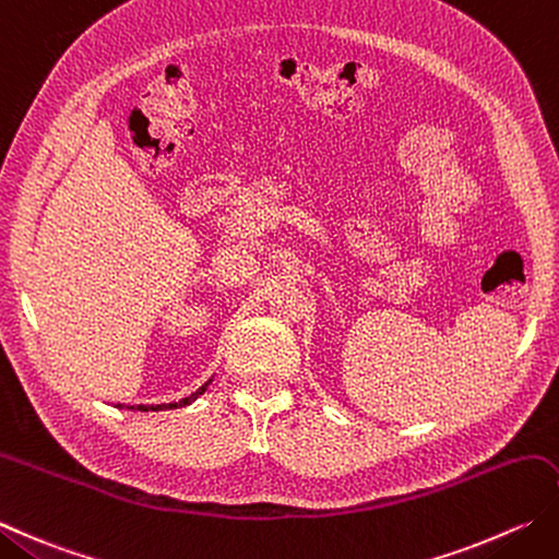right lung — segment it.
Returning a JSON list of instances; mask_svg holds the SVG:
<instances>
[{
	"label": "right lung",
	"mask_w": 559,
	"mask_h": 559,
	"mask_svg": "<svg viewBox=\"0 0 559 559\" xmlns=\"http://www.w3.org/2000/svg\"><path fill=\"white\" fill-rule=\"evenodd\" d=\"M211 385V380L205 382V385H201L199 390L193 392V395H189V397H183V400H179V402H169V404H116L118 409H133V412H162V409H181V407H186V404H191L193 400H199L203 392H205V388Z\"/></svg>",
	"instance_id": "right-lung-1"
}]
</instances>
